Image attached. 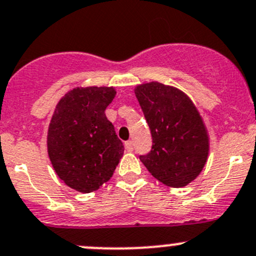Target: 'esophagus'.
I'll return each mask as SVG.
<instances>
[{
    "label": "esophagus",
    "instance_id": "34e87169",
    "mask_svg": "<svg viewBox=\"0 0 256 256\" xmlns=\"http://www.w3.org/2000/svg\"><path fill=\"white\" fill-rule=\"evenodd\" d=\"M124 148L127 152H133V142L127 140L124 143Z\"/></svg>",
    "mask_w": 256,
    "mask_h": 256
}]
</instances>
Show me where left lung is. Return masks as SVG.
<instances>
[{
	"label": "left lung",
	"instance_id": "1",
	"mask_svg": "<svg viewBox=\"0 0 256 256\" xmlns=\"http://www.w3.org/2000/svg\"><path fill=\"white\" fill-rule=\"evenodd\" d=\"M153 146L142 163L166 186H188L203 170L209 154V134L193 100L179 88L159 82L134 88Z\"/></svg>",
	"mask_w": 256,
	"mask_h": 256
}]
</instances>
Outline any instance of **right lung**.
I'll use <instances>...</instances> for the list:
<instances>
[{
	"instance_id": "obj_1",
	"label": "right lung",
	"mask_w": 256,
	"mask_h": 256,
	"mask_svg": "<svg viewBox=\"0 0 256 256\" xmlns=\"http://www.w3.org/2000/svg\"><path fill=\"white\" fill-rule=\"evenodd\" d=\"M114 87H76L57 103L47 132V152L56 174L80 193H92L112 178L124 153L106 108Z\"/></svg>"
}]
</instances>
